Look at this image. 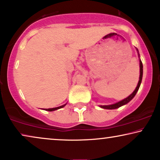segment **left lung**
Wrapping results in <instances>:
<instances>
[{
  "label": "left lung",
  "mask_w": 160,
  "mask_h": 160,
  "mask_svg": "<svg viewBox=\"0 0 160 160\" xmlns=\"http://www.w3.org/2000/svg\"><path fill=\"white\" fill-rule=\"evenodd\" d=\"M139 67H140V75H139V82H138V84L137 86V88H136V89L134 91L132 92V94H131L128 97H127L125 99L122 100V101H120L119 102H117V103L116 104H110V105H101L100 107L104 108V109H109V110H113V109H116V108L121 107V106L124 105V104H126L127 103H128L134 97L136 94H137V92L138 91V90H139V87H140V84H141V82H142V74H143V66H142V63L141 60L139 61Z\"/></svg>",
  "instance_id": "left-lung-1"
}]
</instances>
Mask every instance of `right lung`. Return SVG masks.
I'll return each mask as SVG.
<instances>
[{
    "label": "right lung",
    "mask_w": 160,
    "mask_h": 160,
    "mask_svg": "<svg viewBox=\"0 0 160 160\" xmlns=\"http://www.w3.org/2000/svg\"><path fill=\"white\" fill-rule=\"evenodd\" d=\"M66 105V104H64V105H62L60 106V107H58V108H49V109H45V110H47V111H53V110H56L58 109H60V108H62L63 107H64V106Z\"/></svg>",
    "instance_id": "add662e5"
}]
</instances>
